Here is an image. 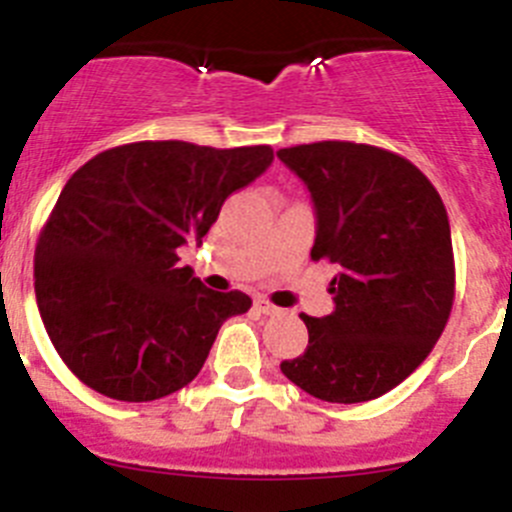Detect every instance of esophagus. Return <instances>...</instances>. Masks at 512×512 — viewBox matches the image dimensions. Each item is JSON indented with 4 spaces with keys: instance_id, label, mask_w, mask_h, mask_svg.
I'll return each mask as SVG.
<instances>
[{
    "instance_id": "esophagus-1",
    "label": "esophagus",
    "mask_w": 512,
    "mask_h": 512,
    "mask_svg": "<svg viewBox=\"0 0 512 512\" xmlns=\"http://www.w3.org/2000/svg\"><path fill=\"white\" fill-rule=\"evenodd\" d=\"M253 306H256V311H261V314H266V316H276V314H281V309L279 306H274L271 304V301H266V299H256L253 301Z\"/></svg>"
}]
</instances>
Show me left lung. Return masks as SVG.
Instances as JSON below:
<instances>
[{
	"instance_id": "left-lung-1",
	"label": "left lung",
	"mask_w": 512,
	"mask_h": 512,
	"mask_svg": "<svg viewBox=\"0 0 512 512\" xmlns=\"http://www.w3.org/2000/svg\"><path fill=\"white\" fill-rule=\"evenodd\" d=\"M309 188L311 259L337 264L334 311L301 314L309 347L281 372L311 397L354 405L405 382L440 339L455 301L445 203L417 165L389 150L321 140L276 153Z\"/></svg>"
}]
</instances>
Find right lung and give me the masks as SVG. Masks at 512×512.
<instances>
[{"label":"right lung","instance_id":"right-lung-1","mask_svg":"<svg viewBox=\"0 0 512 512\" xmlns=\"http://www.w3.org/2000/svg\"><path fill=\"white\" fill-rule=\"evenodd\" d=\"M274 160L269 145L143 140L97 153L62 188L34 248V294L70 372L120 402H150L196 379L243 291H211L178 264L223 201Z\"/></svg>","mask_w":512,"mask_h":512}]
</instances>
